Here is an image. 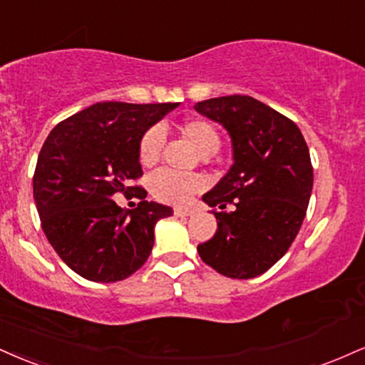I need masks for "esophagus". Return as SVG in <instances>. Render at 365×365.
Segmentation results:
<instances>
[{"label":"esophagus","mask_w":365,"mask_h":365,"mask_svg":"<svg viewBox=\"0 0 365 365\" xmlns=\"http://www.w3.org/2000/svg\"><path fill=\"white\" fill-rule=\"evenodd\" d=\"M192 212H194V210L188 209V207H175V216H178V217H187V216H190Z\"/></svg>","instance_id":"esophagus-1"}]
</instances>
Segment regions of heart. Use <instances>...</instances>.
<instances>
[{
    "mask_svg": "<svg viewBox=\"0 0 365 365\" xmlns=\"http://www.w3.org/2000/svg\"><path fill=\"white\" fill-rule=\"evenodd\" d=\"M177 133L197 149L200 156H210L221 146V135L212 122L202 117H187L177 124ZM165 134L160 127H151L139 140L138 158L143 166H155L163 151ZM204 182L192 173L161 170L149 180V190L156 200L171 205H185L197 192L202 190Z\"/></svg>",
    "mask_w": 365,
    "mask_h": 365,
    "instance_id": "heart-1",
    "label": "heart"
}]
</instances>
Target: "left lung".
Returning <instances> with one entry per match:
<instances>
[{"label":"left lung","mask_w":365,"mask_h":365,"mask_svg":"<svg viewBox=\"0 0 365 365\" xmlns=\"http://www.w3.org/2000/svg\"><path fill=\"white\" fill-rule=\"evenodd\" d=\"M195 110L226 127L235 155L202 197L217 231L197 252L221 275L253 279L284 257L304 221L313 190L308 144L291 118L252 96L209 98Z\"/></svg>","instance_id":"left-lung-1"}]
</instances>
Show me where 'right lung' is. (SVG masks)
<instances>
[{"label":"right lung","instance_id":"1","mask_svg":"<svg viewBox=\"0 0 365 365\" xmlns=\"http://www.w3.org/2000/svg\"><path fill=\"white\" fill-rule=\"evenodd\" d=\"M178 103L100 102L59 122L38 153L34 199L41 226L69 269L93 282H117L139 270L155 245V225L173 214L130 185L143 177V134ZM117 193L141 199L133 211Z\"/></svg>","mask_w":365,"mask_h":365}]
</instances>
